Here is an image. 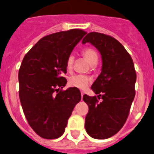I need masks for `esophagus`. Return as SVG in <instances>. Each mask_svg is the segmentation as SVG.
Returning <instances> with one entry per match:
<instances>
[{
	"instance_id": "34e87169",
	"label": "esophagus",
	"mask_w": 154,
	"mask_h": 154,
	"mask_svg": "<svg viewBox=\"0 0 154 154\" xmlns=\"http://www.w3.org/2000/svg\"><path fill=\"white\" fill-rule=\"evenodd\" d=\"M84 94H85V93H84V92H82V93H81V95H82V99H83V96H84Z\"/></svg>"
}]
</instances>
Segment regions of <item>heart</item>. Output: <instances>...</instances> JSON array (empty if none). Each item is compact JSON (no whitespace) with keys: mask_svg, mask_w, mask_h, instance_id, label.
I'll list each match as a JSON object with an SVG mask.
<instances>
[{"mask_svg":"<svg viewBox=\"0 0 154 154\" xmlns=\"http://www.w3.org/2000/svg\"><path fill=\"white\" fill-rule=\"evenodd\" d=\"M82 55L84 58L88 61L89 64L91 66L96 65L99 60V55L98 53L95 49L91 47L85 48L82 51ZM74 63V56L72 54L69 55V56L66 58V67L67 70H70L72 68ZM90 82V78L85 75H75L69 78V83L71 86L75 87L81 90H85L88 86L89 83Z\"/></svg>","mask_w":154,"mask_h":154,"instance_id":"1","label":"heart"}]
</instances>
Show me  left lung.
<instances>
[{
  "label": "left lung",
  "mask_w": 154,
  "mask_h": 154,
  "mask_svg": "<svg viewBox=\"0 0 154 154\" xmlns=\"http://www.w3.org/2000/svg\"><path fill=\"white\" fill-rule=\"evenodd\" d=\"M88 42L101 53L102 67L91 87L98 96H83L89 107L85 127L91 137L105 139L117 134L128 119L135 97L136 73L130 54L112 36L92 32L82 41Z\"/></svg>",
  "instance_id": "left-lung-1"
}]
</instances>
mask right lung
I'll use <instances>...</instances> for the list:
<instances>
[{"mask_svg":"<svg viewBox=\"0 0 154 154\" xmlns=\"http://www.w3.org/2000/svg\"><path fill=\"white\" fill-rule=\"evenodd\" d=\"M79 29L44 36L25 55L18 72L19 97L26 120L41 137L57 139L62 136L80 90L66 85V58L86 35Z\"/></svg>","mask_w":154,"mask_h":154,"instance_id":"add662e5","label":"right lung"}]
</instances>
